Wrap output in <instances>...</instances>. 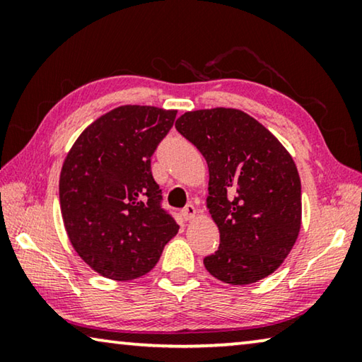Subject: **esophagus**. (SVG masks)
<instances>
[{
	"label": "esophagus",
	"mask_w": 362,
	"mask_h": 362,
	"mask_svg": "<svg viewBox=\"0 0 362 362\" xmlns=\"http://www.w3.org/2000/svg\"><path fill=\"white\" fill-rule=\"evenodd\" d=\"M182 216L185 220H192L196 217V207L193 204H188L185 206V209L182 211Z\"/></svg>",
	"instance_id": "esophagus-1"
}]
</instances>
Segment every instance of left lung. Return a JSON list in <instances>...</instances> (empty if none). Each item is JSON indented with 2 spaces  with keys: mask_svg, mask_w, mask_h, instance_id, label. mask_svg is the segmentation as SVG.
<instances>
[{
  "mask_svg": "<svg viewBox=\"0 0 362 362\" xmlns=\"http://www.w3.org/2000/svg\"><path fill=\"white\" fill-rule=\"evenodd\" d=\"M175 127L209 168L206 206L218 226L220 246L204 259L206 269L231 286L269 276L302 226V185L291 153L236 108L187 112Z\"/></svg>",
  "mask_w": 362,
  "mask_h": 362,
  "instance_id": "1",
  "label": "left lung"
}]
</instances>
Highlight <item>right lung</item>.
Instances as JSON below:
<instances>
[{
    "mask_svg": "<svg viewBox=\"0 0 362 362\" xmlns=\"http://www.w3.org/2000/svg\"><path fill=\"white\" fill-rule=\"evenodd\" d=\"M175 115L150 105L113 108L86 127L65 158L59 196L66 235L103 278L144 276L179 231L151 175V155Z\"/></svg>",
    "mask_w": 362,
    "mask_h": 362,
    "instance_id": "add662e5",
    "label": "right lung"
}]
</instances>
